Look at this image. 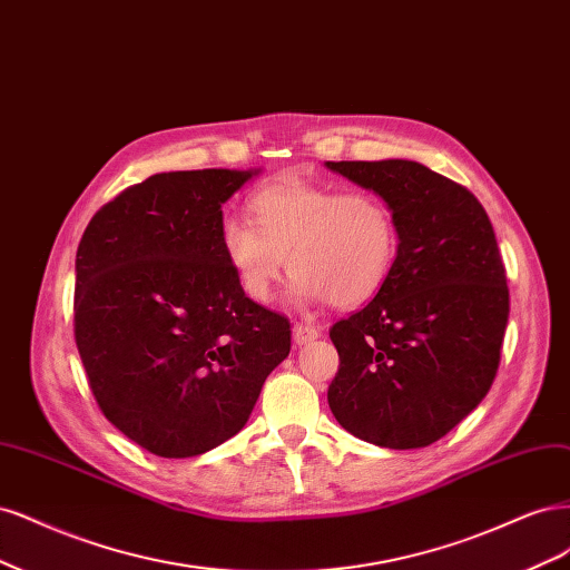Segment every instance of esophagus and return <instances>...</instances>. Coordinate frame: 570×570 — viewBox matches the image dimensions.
I'll use <instances>...</instances> for the list:
<instances>
[{"instance_id":"34e87169","label":"esophagus","mask_w":570,"mask_h":570,"mask_svg":"<svg viewBox=\"0 0 570 570\" xmlns=\"http://www.w3.org/2000/svg\"><path fill=\"white\" fill-rule=\"evenodd\" d=\"M320 334H322V332H320L317 326L298 322L296 326H293V343H296V345H307V343H312V341H317Z\"/></svg>"}]
</instances>
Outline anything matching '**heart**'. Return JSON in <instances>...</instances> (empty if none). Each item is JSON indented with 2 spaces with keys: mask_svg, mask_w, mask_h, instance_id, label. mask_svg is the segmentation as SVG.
<instances>
[{
  "mask_svg": "<svg viewBox=\"0 0 570 570\" xmlns=\"http://www.w3.org/2000/svg\"><path fill=\"white\" fill-rule=\"evenodd\" d=\"M255 226L227 217L219 242L246 296L269 303L288 269L303 303L353 307L389 279L397 255L391 206L370 191H347L286 177L248 200Z\"/></svg>",
  "mask_w": 570,
  "mask_h": 570,
  "instance_id": "b5f03b06",
  "label": "heart"
}]
</instances>
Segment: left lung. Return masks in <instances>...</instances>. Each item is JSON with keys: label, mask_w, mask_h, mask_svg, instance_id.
I'll return each mask as SVG.
<instances>
[{"label": "left lung", "mask_w": 570, "mask_h": 570, "mask_svg": "<svg viewBox=\"0 0 570 570\" xmlns=\"http://www.w3.org/2000/svg\"><path fill=\"white\" fill-rule=\"evenodd\" d=\"M376 191L397 225V255L376 296L328 328L338 372L328 407L366 443L426 448L488 395L509 320L502 255L466 187L414 160H326Z\"/></svg>", "instance_id": "8db88e82"}]
</instances>
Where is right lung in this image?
<instances>
[{"label": "right lung", "instance_id": "1", "mask_svg": "<svg viewBox=\"0 0 570 570\" xmlns=\"http://www.w3.org/2000/svg\"><path fill=\"white\" fill-rule=\"evenodd\" d=\"M258 170L160 173L89 219L76 343L104 416L151 454H204L246 426L291 324L253 303L223 250V204Z\"/></svg>", "mask_w": 570, "mask_h": 570}]
</instances>
